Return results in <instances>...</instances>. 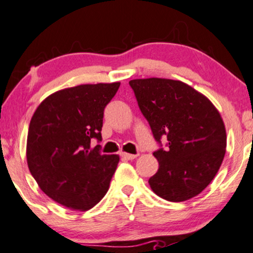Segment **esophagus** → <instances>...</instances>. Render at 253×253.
Instances as JSON below:
<instances>
[{
	"label": "esophagus",
	"instance_id": "esophagus-1",
	"mask_svg": "<svg viewBox=\"0 0 253 253\" xmlns=\"http://www.w3.org/2000/svg\"><path fill=\"white\" fill-rule=\"evenodd\" d=\"M121 157L125 159H127V161H133V159H135L138 155H130V153H126V152H121Z\"/></svg>",
	"mask_w": 253,
	"mask_h": 253
}]
</instances>
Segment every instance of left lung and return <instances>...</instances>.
I'll return each mask as SVG.
<instances>
[{
    "label": "left lung",
    "instance_id": "left-lung-1",
    "mask_svg": "<svg viewBox=\"0 0 253 253\" xmlns=\"http://www.w3.org/2000/svg\"><path fill=\"white\" fill-rule=\"evenodd\" d=\"M140 112L159 149V169L149 179L162 199L181 202L199 195L213 181L226 152V129L207 97L181 81H129ZM167 139L163 149L161 138Z\"/></svg>",
    "mask_w": 253,
    "mask_h": 253
}]
</instances>
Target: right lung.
I'll use <instances>...</instances> for the list:
<instances>
[{"instance_id":"right-lung-1","label":"right lung","mask_w":253,"mask_h":253,"mask_svg":"<svg viewBox=\"0 0 253 253\" xmlns=\"http://www.w3.org/2000/svg\"><path fill=\"white\" fill-rule=\"evenodd\" d=\"M120 83L83 84L54 92L31 119L27 164L43 193L70 210L88 211L102 200L119 156L102 155L106 106Z\"/></svg>"}]
</instances>
